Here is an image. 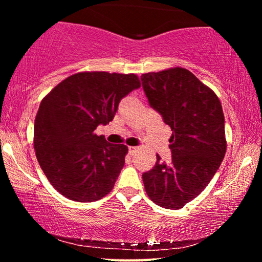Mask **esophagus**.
<instances>
[{"instance_id":"obj_1","label":"esophagus","mask_w":262,"mask_h":262,"mask_svg":"<svg viewBox=\"0 0 262 262\" xmlns=\"http://www.w3.org/2000/svg\"><path fill=\"white\" fill-rule=\"evenodd\" d=\"M136 150H137V147H128V151H129L130 155H134Z\"/></svg>"}]
</instances>
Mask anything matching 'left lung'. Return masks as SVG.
Here are the masks:
<instances>
[{"instance_id":"obj_1","label":"left lung","mask_w":262,"mask_h":262,"mask_svg":"<svg viewBox=\"0 0 262 262\" xmlns=\"http://www.w3.org/2000/svg\"><path fill=\"white\" fill-rule=\"evenodd\" d=\"M150 107L170 126L171 162H157L142 174L157 206L180 209L209 184L223 161L224 114L214 91L187 69L172 68L141 76Z\"/></svg>"}]
</instances>
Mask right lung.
Wrapping results in <instances>:
<instances>
[{
  "mask_svg": "<svg viewBox=\"0 0 262 262\" xmlns=\"http://www.w3.org/2000/svg\"><path fill=\"white\" fill-rule=\"evenodd\" d=\"M136 75L78 73L53 89L34 120L39 165L57 192L69 200H100L114 187L128 148L96 135L113 120L120 100L139 89Z\"/></svg>",
  "mask_w": 262,
  "mask_h": 262,
  "instance_id": "add662e5",
  "label": "right lung"
}]
</instances>
